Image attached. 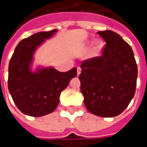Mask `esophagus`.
Listing matches in <instances>:
<instances>
[{"mask_svg": "<svg viewBox=\"0 0 147 147\" xmlns=\"http://www.w3.org/2000/svg\"><path fill=\"white\" fill-rule=\"evenodd\" d=\"M77 74H78V75H79L81 74V68L80 67H78L77 68Z\"/></svg>", "mask_w": 147, "mask_h": 147, "instance_id": "1", "label": "esophagus"}]
</instances>
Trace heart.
<instances>
[{
	"label": "heart",
	"instance_id": "b5f03b06",
	"mask_svg": "<svg viewBox=\"0 0 147 147\" xmlns=\"http://www.w3.org/2000/svg\"><path fill=\"white\" fill-rule=\"evenodd\" d=\"M90 42H88V44H90ZM104 47V42H102L101 40H96L93 43V47H92V54L93 55H98L100 53V51H102Z\"/></svg>",
	"mask_w": 147,
	"mask_h": 147
}]
</instances>
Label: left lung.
Returning a JSON list of instances; mask_svg holds the SVG:
<instances>
[{"label":"left lung","mask_w":147,"mask_h":147,"mask_svg":"<svg viewBox=\"0 0 147 147\" xmlns=\"http://www.w3.org/2000/svg\"><path fill=\"white\" fill-rule=\"evenodd\" d=\"M97 33L106 42L102 55L84 60L78 78L88 111L110 118L120 115L133 98L138 66L132 47L118 33Z\"/></svg>","instance_id":"obj_1"}]
</instances>
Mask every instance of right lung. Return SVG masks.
<instances>
[{
	"mask_svg": "<svg viewBox=\"0 0 147 147\" xmlns=\"http://www.w3.org/2000/svg\"><path fill=\"white\" fill-rule=\"evenodd\" d=\"M57 31L39 32L22 40L9 60V92L24 115L41 117L52 113L59 104L61 92L77 76L76 68L59 72L52 66H38L35 71L32 70L35 51Z\"/></svg>",
	"mask_w": 147,
	"mask_h": 147,
	"instance_id": "add662e5",
	"label": "right lung"
}]
</instances>
